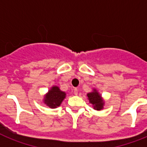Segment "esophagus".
I'll list each match as a JSON object with an SVG mask.
<instances>
[{"label":"esophagus","mask_w":147,"mask_h":147,"mask_svg":"<svg viewBox=\"0 0 147 147\" xmlns=\"http://www.w3.org/2000/svg\"><path fill=\"white\" fill-rule=\"evenodd\" d=\"M74 95H78V89L77 88H74Z\"/></svg>","instance_id":"obj_1"}]
</instances>
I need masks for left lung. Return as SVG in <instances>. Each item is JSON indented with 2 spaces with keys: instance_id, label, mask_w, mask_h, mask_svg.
Segmentation results:
<instances>
[{
  "instance_id": "obj_1",
  "label": "left lung",
  "mask_w": 147,
  "mask_h": 147,
  "mask_svg": "<svg viewBox=\"0 0 147 147\" xmlns=\"http://www.w3.org/2000/svg\"><path fill=\"white\" fill-rule=\"evenodd\" d=\"M89 102L92 105L93 108L96 110H102L105 106V100L102 98V95L98 93L96 88H93V91L87 94Z\"/></svg>"
}]
</instances>
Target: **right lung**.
<instances>
[{
	"label": "right lung",
	"mask_w": 147,
	"mask_h": 147,
	"mask_svg": "<svg viewBox=\"0 0 147 147\" xmlns=\"http://www.w3.org/2000/svg\"><path fill=\"white\" fill-rule=\"evenodd\" d=\"M66 93L62 91L57 85H54L43 97V103L50 108H57L59 107L62 101L65 98Z\"/></svg>",
	"instance_id": "add662e5"
}]
</instances>
